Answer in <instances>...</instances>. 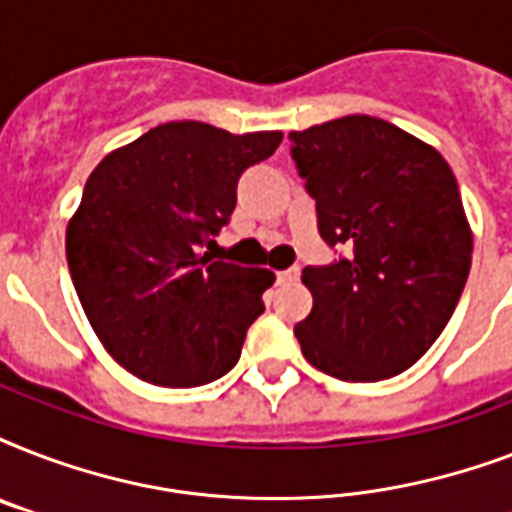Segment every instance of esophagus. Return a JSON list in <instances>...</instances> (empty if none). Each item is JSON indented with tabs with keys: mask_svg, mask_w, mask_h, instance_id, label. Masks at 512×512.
<instances>
[{
	"mask_svg": "<svg viewBox=\"0 0 512 512\" xmlns=\"http://www.w3.org/2000/svg\"><path fill=\"white\" fill-rule=\"evenodd\" d=\"M297 276H300V268H287V271L276 273V281H279V284H287V281H295Z\"/></svg>",
	"mask_w": 512,
	"mask_h": 512,
	"instance_id": "1",
	"label": "esophagus"
}]
</instances>
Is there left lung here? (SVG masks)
Returning a JSON list of instances; mask_svg holds the SVG:
<instances>
[{"label": "left lung", "instance_id": "8db88e82", "mask_svg": "<svg viewBox=\"0 0 512 512\" xmlns=\"http://www.w3.org/2000/svg\"><path fill=\"white\" fill-rule=\"evenodd\" d=\"M316 199L319 233L350 255L308 265L313 311L303 356L345 382H377L425 356L460 303L473 231L457 177L436 148L377 116L289 132Z\"/></svg>", "mask_w": 512, "mask_h": 512}]
</instances>
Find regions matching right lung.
Instances as JSON below:
<instances>
[{
	"mask_svg": "<svg viewBox=\"0 0 512 512\" xmlns=\"http://www.w3.org/2000/svg\"><path fill=\"white\" fill-rule=\"evenodd\" d=\"M281 138L167 122L87 177L66 228L68 268L95 335L127 372L196 388L239 361L276 276L212 260L204 247L231 220L241 172Z\"/></svg>",
	"mask_w": 512,
	"mask_h": 512,
	"instance_id": "add662e5",
	"label": "right lung"
}]
</instances>
